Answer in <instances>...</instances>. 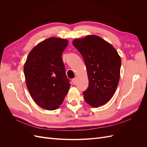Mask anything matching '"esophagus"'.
<instances>
[{"mask_svg":"<svg viewBox=\"0 0 147 147\" xmlns=\"http://www.w3.org/2000/svg\"><path fill=\"white\" fill-rule=\"evenodd\" d=\"M72 83H73L74 85V84H76V82H77V80H76V78H74V79H72Z\"/></svg>","mask_w":147,"mask_h":147,"instance_id":"esophagus-1","label":"esophagus"}]
</instances>
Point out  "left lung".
<instances>
[{
  "label": "left lung",
  "instance_id": "1",
  "mask_svg": "<svg viewBox=\"0 0 147 147\" xmlns=\"http://www.w3.org/2000/svg\"><path fill=\"white\" fill-rule=\"evenodd\" d=\"M73 45L85 63L89 86L83 92L86 102L99 107L114 95L120 77L121 57L110 43L95 35L75 39Z\"/></svg>",
  "mask_w": 147,
  "mask_h": 147
}]
</instances>
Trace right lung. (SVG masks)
<instances>
[{
    "mask_svg": "<svg viewBox=\"0 0 147 147\" xmlns=\"http://www.w3.org/2000/svg\"><path fill=\"white\" fill-rule=\"evenodd\" d=\"M68 40L50 37L40 42L30 51L24 65L26 86L38 106L54 110L63 102L70 86L62 54Z\"/></svg>",
    "mask_w": 147,
    "mask_h": 147,
    "instance_id": "right-lung-1",
    "label": "right lung"
}]
</instances>
